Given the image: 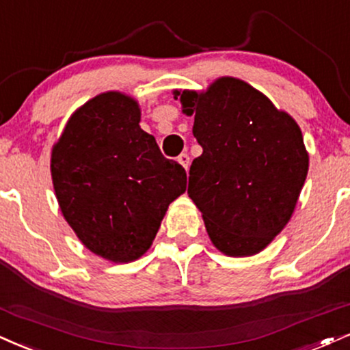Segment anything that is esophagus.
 <instances>
[{"instance_id":"esophagus-1","label":"esophagus","mask_w":350,"mask_h":350,"mask_svg":"<svg viewBox=\"0 0 350 350\" xmlns=\"http://www.w3.org/2000/svg\"><path fill=\"white\" fill-rule=\"evenodd\" d=\"M178 162L182 163V167L185 168V170H188V167H189V155L187 152L180 154L178 155Z\"/></svg>"}]
</instances>
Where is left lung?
Returning a JSON list of instances; mask_svg holds the SVG:
<instances>
[{
	"label": "left lung",
	"mask_w": 350,
	"mask_h": 350,
	"mask_svg": "<svg viewBox=\"0 0 350 350\" xmlns=\"http://www.w3.org/2000/svg\"><path fill=\"white\" fill-rule=\"evenodd\" d=\"M174 98L195 116L202 154L189 167L188 196L211 241L227 256L260 253L291 221L307 178L299 124L237 77H219L204 92L174 90Z\"/></svg>",
	"instance_id": "obj_1"
}]
</instances>
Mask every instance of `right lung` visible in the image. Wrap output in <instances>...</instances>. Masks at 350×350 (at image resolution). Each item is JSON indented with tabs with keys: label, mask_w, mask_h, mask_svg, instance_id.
<instances>
[{
	"label": "right lung",
	"mask_w": 350,
	"mask_h": 350,
	"mask_svg": "<svg viewBox=\"0 0 350 350\" xmlns=\"http://www.w3.org/2000/svg\"><path fill=\"white\" fill-rule=\"evenodd\" d=\"M139 122L135 98L98 94L71 115L51 149L64 219L85 248L113 262L148 252L168 204L187 189L185 168L163 157Z\"/></svg>",
	"instance_id": "1"
}]
</instances>
